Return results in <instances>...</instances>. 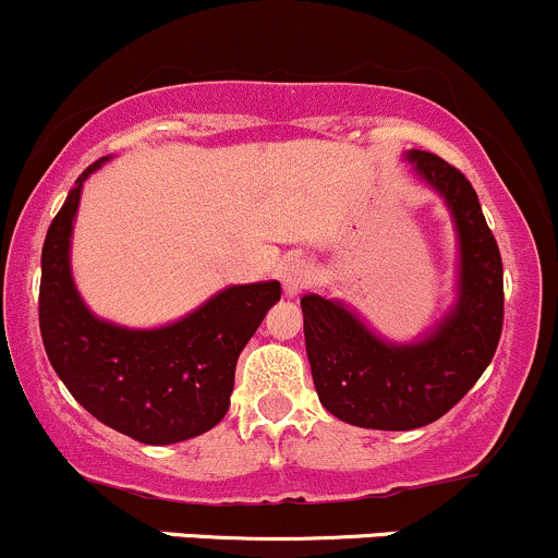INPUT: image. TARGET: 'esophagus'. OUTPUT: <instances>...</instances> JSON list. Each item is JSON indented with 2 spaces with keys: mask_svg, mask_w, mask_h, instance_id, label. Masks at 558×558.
<instances>
[{
  "mask_svg": "<svg viewBox=\"0 0 558 558\" xmlns=\"http://www.w3.org/2000/svg\"><path fill=\"white\" fill-rule=\"evenodd\" d=\"M316 277L314 266H311L308 260H301V257H295V260H290L284 266V271H281V284H284V295L287 298H295L301 295L305 287L311 284Z\"/></svg>",
  "mask_w": 558,
  "mask_h": 558,
  "instance_id": "34e87169",
  "label": "esophagus"
}]
</instances>
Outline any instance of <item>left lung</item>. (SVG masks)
I'll return each mask as SVG.
<instances>
[{"label":"left lung","instance_id":"obj_1","mask_svg":"<svg viewBox=\"0 0 558 558\" xmlns=\"http://www.w3.org/2000/svg\"><path fill=\"white\" fill-rule=\"evenodd\" d=\"M445 199L458 236L454 301L412 340L377 335L349 303L305 295L303 332L316 393L338 421L412 430L452 410L493 362L502 329V260L482 205L460 170L428 151L401 154Z\"/></svg>","mask_w":558,"mask_h":558}]
</instances>
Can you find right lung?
<instances>
[{
	"mask_svg": "<svg viewBox=\"0 0 558 558\" xmlns=\"http://www.w3.org/2000/svg\"><path fill=\"white\" fill-rule=\"evenodd\" d=\"M89 165L65 196L41 247L39 329L52 369L100 423L143 445H175L215 428L229 412L236 359L281 298L277 279L231 284L161 327L100 319L71 274V233Z\"/></svg>",
	"mask_w": 558,
	"mask_h": 558,
	"instance_id": "add662e5",
	"label": "right lung"
}]
</instances>
